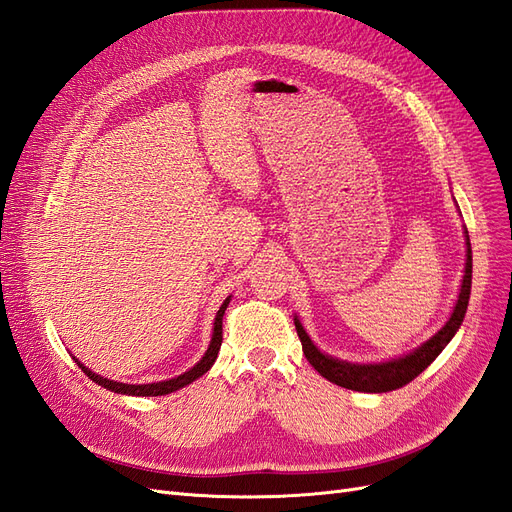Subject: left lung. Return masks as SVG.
I'll list each match as a JSON object with an SVG mask.
<instances>
[{
    "instance_id": "obj_1",
    "label": "left lung",
    "mask_w": 512,
    "mask_h": 512,
    "mask_svg": "<svg viewBox=\"0 0 512 512\" xmlns=\"http://www.w3.org/2000/svg\"><path fill=\"white\" fill-rule=\"evenodd\" d=\"M466 245H468V258H466V275H463L461 282V292L457 305L453 309L451 318L444 324V327L433 335L429 342H425L421 348H416L414 352L401 356V359L389 361V363H380V365H352L331 359L329 354H322L314 344L312 339L307 337L303 331L301 322L294 318V327H297V335L303 344V354L318 374L322 378H327L329 382L344 386V389L350 391H361V393H389L395 389H401L408 382H412L418 374L436 361V356L444 350V346L451 342L453 335L457 333L459 324L463 322V316H466L468 301H470V288H472V250H470V237L466 230Z\"/></svg>"
}]
</instances>
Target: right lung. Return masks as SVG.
<instances>
[{"label":"right lung","mask_w":512,"mask_h":512,"mask_svg":"<svg viewBox=\"0 0 512 512\" xmlns=\"http://www.w3.org/2000/svg\"><path fill=\"white\" fill-rule=\"evenodd\" d=\"M230 299L224 301V305L220 307L218 316H215V322H213V337H211V344H209V350L205 352L203 359H200V363H196L190 371H185V374L173 378V380H166V382H153V384H121V382H113L108 378H102L98 374H94V371H89L83 363L76 361V365H79L83 369V374L89 376L91 380H94L96 384L104 386V389L108 391H115V393H121V395H134V397H158V395H168L173 393L177 389H181V386L194 382L196 378H200L203 374H207V371L211 369V365L215 363V359H218V352H220V346H222V318H224V312L228 307Z\"/></svg>","instance_id":"obj_1"}]
</instances>
